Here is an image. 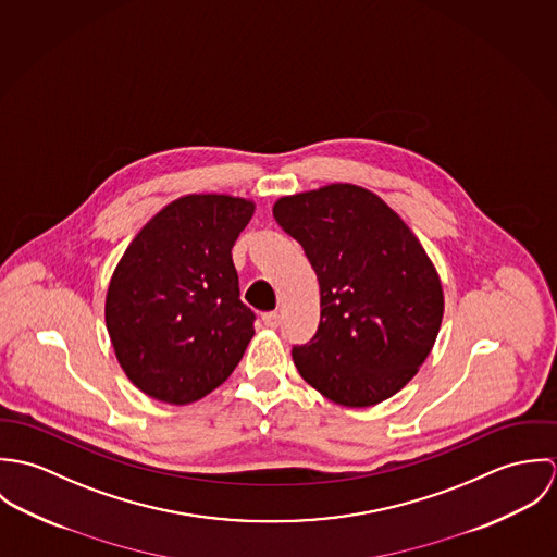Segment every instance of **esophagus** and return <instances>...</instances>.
<instances>
[{"mask_svg":"<svg viewBox=\"0 0 557 557\" xmlns=\"http://www.w3.org/2000/svg\"><path fill=\"white\" fill-rule=\"evenodd\" d=\"M263 323L268 325V327H278V323H281V315L276 313V311H270V313H263Z\"/></svg>","mask_w":557,"mask_h":557,"instance_id":"1","label":"esophagus"}]
</instances>
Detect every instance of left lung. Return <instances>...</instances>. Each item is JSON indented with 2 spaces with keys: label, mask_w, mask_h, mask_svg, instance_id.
Instances as JSON below:
<instances>
[{
  "label": "left lung",
  "mask_w": 557,
  "mask_h": 557,
  "mask_svg": "<svg viewBox=\"0 0 557 557\" xmlns=\"http://www.w3.org/2000/svg\"><path fill=\"white\" fill-rule=\"evenodd\" d=\"M272 212L318 274V332L292 349L300 375L345 407L397 395L444 315L442 283L422 244L377 195L354 184L283 197Z\"/></svg>",
  "instance_id": "left-lung-1"
}]
</instances>
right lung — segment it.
<instances>
[{
  "mask_svg": "<svg viewBox=\"0 0 557 557\" xmlns=\"http://www.w3.org/2000/svg\"><path fill=\"white\" fill-rule=\"evenodd\" d=\"M255 206L188 195L137 234L107 292L104 319L128 380L171 405L199 400L238 367L255 334L232 248Z\"/></svg>",
  "mask_w": 557,
  "mask_h": 557,
  "instance_id": "right-lung-1",
  "label": "right lung"
}]
</instances>
